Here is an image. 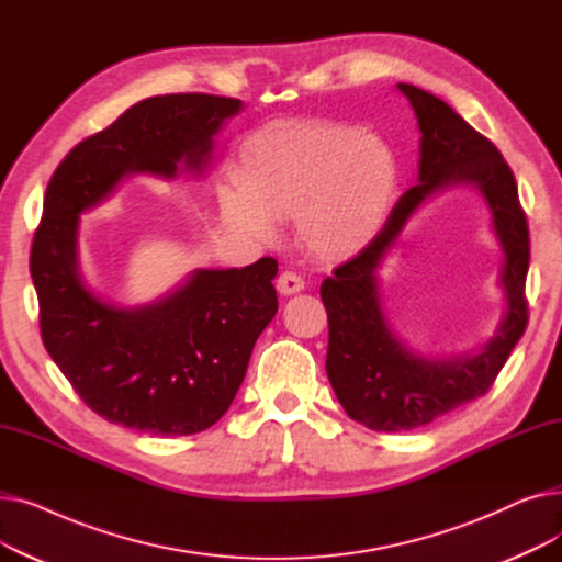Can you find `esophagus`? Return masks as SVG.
<instances>
[{"label": "esophagus", "instance_id": "obj_1", "mask_svg": "<svg viewBox=\"0 0 562 562\" xmlns=\"http://www.w3.org/2000/svg\"><path fill=\"white\" fill-rule=\"evenodd\" d=\"M276 286L282 296H293V293H301L305 289V280L296 271H282L276 280Z\"/></svg>", "mask_w": 562, "mask_h": 562}]
</instances>
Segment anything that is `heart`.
<instances>
[{
	"label": "heart",
	"mask_w": 562,
	"mask_h": 562,
	"mask_svg": "<svg viewBox=\"0 0 562 562\" xmlns=\"http://www.w3.org/2000/svg\"><path fill=\"white\" fill-rule=\"evenodd\" d=\"M239 183L221 189L223 214L257 236L299 221L301 239L321 259L362 250L385 221L398 170L390 147L333 121L276 123L252 134Z\"/></svg>",
	"instance_id": "heart-1"
}]
</instances>
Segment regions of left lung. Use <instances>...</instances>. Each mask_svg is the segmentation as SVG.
Instances as JSON below:
<instances>
[{
    "label": "left lung",
    "instance_id": "8db88e82",
    "mask_svg": "<svg viewBox=\"0 0 562 562\" xmlns=\"http://www.w3.org/2000/svg\"><path fill=\"white\" fill-rule=\"evenodd\" d=\"M398 88L415 109L422 130L419 184L401 195L373 241L321 284V301L328 312L330 385L346 415L378 432L428 426L485 396L528 326L524 286L530 239L510 166L496 145L464 123L445 100L412 83H398ZM451 183H474L488 200L507 252L502 283L509 310L495 339L481 353L424 361L412 357L389 330L379 307L374 271L416 206Z\"/></svg>",
    "mask_w": 562,
    "mask_h": 562
}]
</instances>
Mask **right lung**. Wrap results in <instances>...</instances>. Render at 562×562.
<instances>
[{
	"instance_id": "right-lung-1",
	"label": "right lung",
	"mask_w": 562,
	"mask_h": 562,
	"mask_svg": "<svg viewBox=\"0 0 562 562\" xmlns=\"http://www.w3.org/2000/svg\"><path fill=\"white\" fill-rule=\"evenodd\" d=\"M239 111L241 100L206 93L147 98L77 143L47 184L29 259L43 344L79 398L111 424L166 437L214 426L278 312L273 257L246 269L195 271L138 310L100 301L79 273V214L130 172L175 177L180 161L200 170L214 134Z\"/></svg>"
}]
</instances>
